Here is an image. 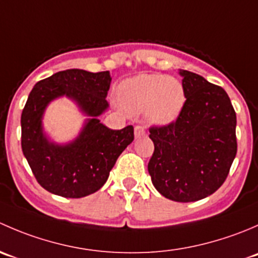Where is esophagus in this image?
I'll list each match as a JSON object with an SVG mask.
<instances>
[{"label":"esophagus","instance_id":"34e87169","mask_svg":"<svg viewBox=\"0 0 258 258\" xmlns=\"http://www.w3.org/2000/svg\"><path fill=\"white\" fill-rule=\"evenodd\" d=\"M145 135H146L145 127L137 124V126L135 127V137H136V139H140V137H144Z\"/></svg>","mask_w":258,"mask_h":258}]
</instances>
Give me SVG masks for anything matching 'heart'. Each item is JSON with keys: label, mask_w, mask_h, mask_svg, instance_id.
I'll list each match as a JSON object with an SVG mask.
<instances>
[{"label": "heart", "mask_w": 258, "mask_h": 258, "mask_svg": "<svg viewBox=\"0 0 258 258\" xmlns=\"http://www.w3.org/2000/svg\"><path fill=\"white\" fill-rule=\"evenodd\" d=\"M117 101L127 113L146 112L150 121L163 126L177 119L186 96L175 77L142 74L119 85Z\"/></svg>", "instance_id": "heart-1"}]
</instances>
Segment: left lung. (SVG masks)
Wrapping results in <instances>:
<instances>
[{
    "label": "left lung",
    "mask_w": 258,
    "mask_h": 258,
    "mask_svg": "<svg viewBox=\"0 0 258 258\" xmlns=\"http://www.w3.org/2000/svg\"><path fill=\"white\" fill-rule=\"evenodd\" d=\"M186 102L176 122L150 128L148 162L155 188L176 202H195L217 191L237 152L236 112L220 86L179 70Z\"/></svg>",
    "instance_id": "left-lung-1"
}]
</instances>
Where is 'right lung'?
Wrapping results in <instances>:
<instances>
[{
    "label": "right lung",
    "instance_id": "add662e5",
    "mask_svg": "<svg viewBox=\"0 0 258 258\" xmlns=\"http://www.w3.org/2000/svg\"><path fill=\"white\" fill-rule=\"evenodd\" d=\"M110 72L72 69L59 71L35 85L21 116L23 156L38 183L51 194L80 199L98 191L107 181L117 158L134 141V127L111 130L98 117L108 110L106 101ZM71 99L88 118L80 134L57 144L43 128V116L52 100Z\"/></svg>",
    "mask_w": 258,
    "mask_h": 258
}]
</instances>
